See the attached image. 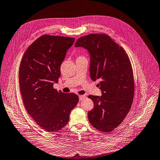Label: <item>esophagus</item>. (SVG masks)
Segmentation results:
<instances>
[{
    "label": "esophagus",
    "mask_w": 160,
    "mask_h": 160,
    "mask_svg": "<svg viewBox=\"0 0 160 160\" xmlns=\"http://www.w3.org/2000/svg\"><path fill=\"white\" fill-rule=\"evenodd\" d=\"M85 98V95H79V100H82Z\"/></svg>",
    "instance_id": "1"
}]
</instances>
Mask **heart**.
<instances>
[{
  "instance_id": "obj_1",
  "label": "heart",
  "mask_w": 160,
  "mask_h": 160,
  "mask_svg": "<svg viewBox=\"0 0 160 160\" xmlns=\"http://www.w3.org/2000/svg\"><path fill=\"white\" fill-rule=\"evenodd\" d=\"M83 57H83V56H81V55H80V56H78V57H77V58H83Z\"/></svg>"
}]
</instances>
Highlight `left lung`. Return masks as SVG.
I'll return each instance as SVG.
<instances>
[{
    "label": "left lung",
    "instance_id": "1",
    "mask_svg": "<svg viewBox=\"0 0 160 160\" xmlns=\"http://www.w3.org/2000/svg\"><path fill=\"white\" fill-rule=\"evenodd\" d=\"M76 47L88 50L90 74L98 80L102 95H89L94 103L88 112L90 124L102 132H110L122 123L128 113L134 97L133 72L125 50L105 33L80 37Z\"/></svg>",
    "mask_w": 160,
    "mask_h": 160
}]
</instances>
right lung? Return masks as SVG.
Instances as JSON below:
<instances>
[{
  "mask_svg": "<svg viewBox=\"0 0 160 160\" xmlns=\"http://www.w3.org/2000/svg\"><path fill=\"white\" fill-rule=\"evenodd\" d=\"M74 38L43 35L24 53L19 68V84L27 112L42 128L56 132L68 122L78 96L53 87L60 77V65Z\"/></svg>",
  "mask_w": 160,
  "mask_h": 160,
  "instance_id": "right-lung-1",
  "label": "right lung"
}]
</instances>
